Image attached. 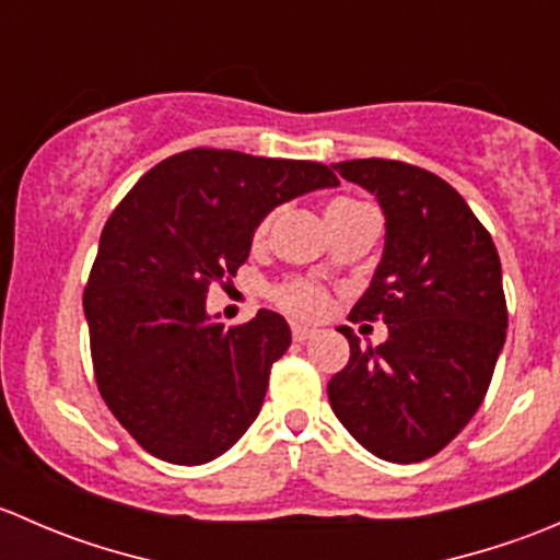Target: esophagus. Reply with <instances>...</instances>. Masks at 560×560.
<instances>
[{
    "label": "esophagus",
    "mask_w": 560,
    "mask_h": 560,
    "mask_svg": "<svg viewBox=\"0 0 560 560\" xmlns=\"http://www.w3.org/2000/svg\"><path fill=\"white\" fill-rule=\"evenodd\" d=\"M314 327H308V325H292V338H295L298 343H303V341H308V338L314 336Z\"/></svg>",
    "instance_id": "1"
}]
</instances>
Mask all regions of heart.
<instances>
[{"label": "heart", "instance_id": "b5f03b06", "mask_svg": "<svg viewBox=\"0 0 560 560\" xmlns=\"http://www.w3.org/2000/svg\"><path fill=\"white\" fill-rule=\"evenodd\" d=\"M354 206H360V202L343 200V197L341 200H332L330 206H327V217L336 211H347V208H354ZM268 224L270 219H262V222H259L257 238H262V235L268 233ZM276 301L295 314H319L322 308H325V292H322L316 284H308V281H292V284H284L276 290Z\"/></svg>", "mask_w": 560, "mask_h": 560}]
</instances>
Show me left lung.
Masks as SVG:
<instances>
[{"label":"left lung","instance_id":"8db88e82","mask_svg":"<svg viewBox=\"0 0 560 560\" xmlns=\"http://www.w3.org/2000/svg\"><path fill=\"white\" fill-rule=\"evenodd\" d=\"M338 175L376 195L385 252L354 319H382L387 341L360 347L327 382L341 425L389 463L436 455L468 425L506 338L501 259L471 208L439 175L395 160H352Z\"/></svg>","mask_w":560,"mask_h":560}]
</instances>
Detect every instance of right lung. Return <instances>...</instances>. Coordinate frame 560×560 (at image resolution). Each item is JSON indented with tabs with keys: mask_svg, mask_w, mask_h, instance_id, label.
<instances>
[{
	"mask_svg": "<svg viewBox=\"0 0 560 560\" xmlns=\"http://www.w3.org/2000/svg\"><path fill=\"white\" fill-rule=\"evenodd\" d=\"M327 186L338 178L319 162L191 149L110 213L83 312L100 393L145 453L200 466L257 420L290 325L259 308L224 327L206 312L208 287L235 276L276 206Z\"/></svg>",
	"mask_w": 560,
	"mask_h": 560,
	"instance_id": "add662e5",
	"label": "right lung"
}]
</instances>
